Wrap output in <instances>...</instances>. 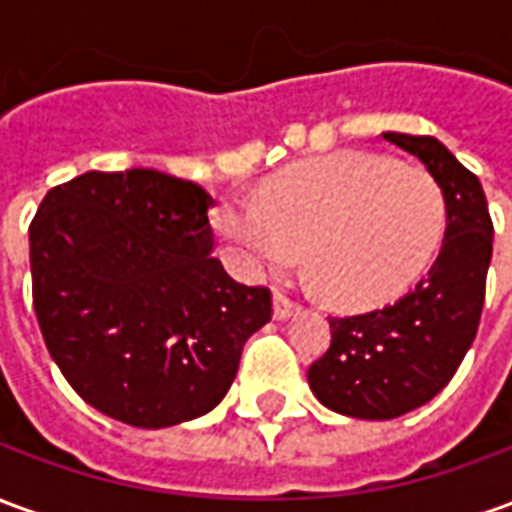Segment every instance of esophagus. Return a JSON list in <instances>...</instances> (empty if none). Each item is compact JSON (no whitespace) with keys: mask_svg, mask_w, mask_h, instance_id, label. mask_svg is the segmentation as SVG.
<instances>
[{"mask_svg":"<svg viewBox=\"0 0 512 512\" xmlns=\"http://www.w3.org/2000/svg\"><path fill=\"white\" fill-rule=\"evenodd\" d=\"M296 312V304L288 299V296H282V293H274V318L277 321H285Z\"/></svg>","mask_w":512,"mask_h":512,"instance_id":"34e87169","label":"esophagus"}]
</instances>
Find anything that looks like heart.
<instances>
[{
    "label": "heart",
    "mask_w": 512,
    "mask_h": 512,
    "mask_svg": "<svg viewBox=\"0 0 512 512\" xmlns=\"http://www.w3.org/2000/svg\"><path fill=\"white\" fill-rule=\"evenodd\" d=\"M213 233L249 277L299 260L323 299L376 307L425 271L444 233L428 169L365 150L307 158L268 178L255 200H224Z\"/></svg>",
    "instance_id": "obj_1"
}]
</instances>
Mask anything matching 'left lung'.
Wrapping results in <instances>:
<instances>
[{
	"label": "left lung",
	"instance_id": "1",
	"mask_svg": "<svg viewBox=\"0 0 512 512\" xmlns=\"http://www.w3.org/2000/svg\"><path fill=\"white\" fill-rule=\"evenodd\" d=\"M439 183L447 227L428 274L381 310L329 318L332 345L307 370L312 395L337 414L395 419L450 384L472 348L494 252L483 186L436 136L386 131Z\"/></svg>",
	"mask_w": 512,
	"mask_h": 512
}]
</instances>
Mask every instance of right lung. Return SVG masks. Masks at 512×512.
Returning <instances> with one entry per match:
<instances>
[{
  "instance_id": "1",
  "label": "right lung",
  "mask_w": 512,
  "mask_h": 512,
  "mask_svg": "<svg viewBox=\"0 0 512 512\" xmlns=\"http://www.w3.org/2000/svg\"><path fill=\"white\" fill-rule=\"evenodd\" d=\"M211 194L167 172H84L29 224L32 299L51 359L82 400L134 428L222 403L271 293L211 255Z\"/></svg>"
}]
</instances>
